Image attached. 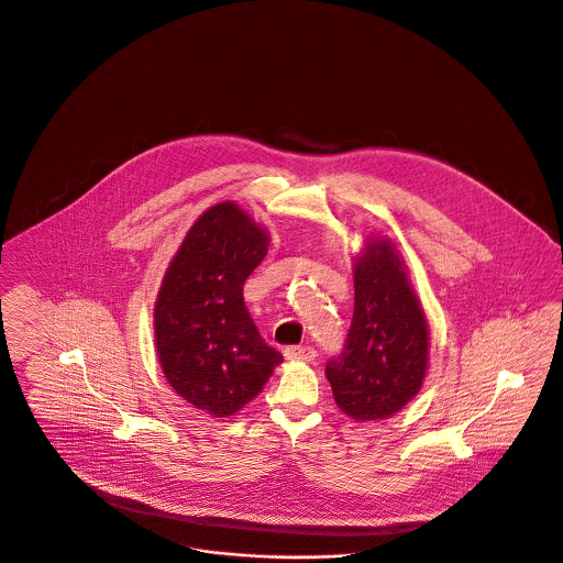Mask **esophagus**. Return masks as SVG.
<instances>
[{"label":"esophagus","mask_w":563,"mask_h":563,"mask_svg":"<svg viewBox=\"0 0 563 563\" xmlns=\"http://www.w3.org/2000/svg\"><path fill=\"white\" fill-rule=\"evenodd\" d=\"M283 353H285V357L291 360V362H312V360L317 357V351L308 345L287 346Z\"/></svg>","instance_id":"obj_1"}]
</instances>
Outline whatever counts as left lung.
Instances as JSON below:
<instances>
[{"mask_svg":"<svg viewBox=\"0 0 563 563\" xmlns=\"http://www.w3.org/2000/svg\"><path fill=\"white\" fill-rule=\"evenodd\" d=\"M355 302L343 351L325 364L341 411L386 420L422 388L429 325L405 263L388 240H371L353 265Z\"/></svg>","mask_w":563,"mask_h":563,"instance_id":"left-lung-1","label":"left lung"}]
</instances>
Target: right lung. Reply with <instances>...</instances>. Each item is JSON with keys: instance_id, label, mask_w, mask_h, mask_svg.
<instances>
[{"instance_id": "add662e5", "label": "right lung", "mask_w": 563, "mask_h": 563, "mask_svg": "<svg viewBox=\"0 0 563 563\" xmlns=\"http://www.w3.org/2000/svg\"><path fill=\"white\" fill-rule=\"evenodd\" d=\"M267 244L265 229L244 210L217 203L186 233L156 298L163 373L186 402L214 418L249 405L283 362L261 339L242 296Z\"/></svg>"}]
</instances>
